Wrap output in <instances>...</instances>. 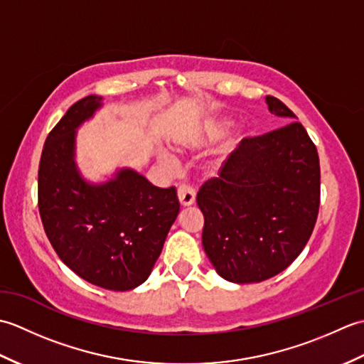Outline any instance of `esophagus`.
I'll use <instances>...</instances> for the list:
<instances>
[{"label": "esophagus", "mask_w": 364, "mask_h": 364, "mask_svg": "<svg viewBox=\"0 0 364 364\" xmlns=\"http://www.w3.org/2000/svg\"><path fill=\"white\" fill-rule=\"evenodd\" d=\"M178 200H180L181 206H191L196 202V191L189 184H181L178 188Z\"/></svg>", "instance_id": "34e87169"}]
</instances>
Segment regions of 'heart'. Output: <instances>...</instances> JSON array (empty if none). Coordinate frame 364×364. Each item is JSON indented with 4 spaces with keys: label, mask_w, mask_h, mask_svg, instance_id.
I'll use <instances>...</instances> for the list:
<instances>
[{
    "label": "heart",
    "mask_w": 364,
    "mask_h": 364,
    "mask_svg": "<svg viewBox=\"0 0 364 364\" xmlns=\"http://www.w3.org/2000/svg\"><path fill=\"white\" fill-rule=\"evenodd\" d=\"M228 125H230V122L227 119H218V120H214L211 125H208V131H210L211 134H215V133H219V131H222L223 128H227ZM159 159L162 162H166V164H172V162H173L172 154H170L164 149L159 150Z\"/></svg>",
    "instance_id": "b5f03b06"
}]
</instances>
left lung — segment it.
<instances>
[{
    "label": "left lung",
    "mask_w": 364,
    "mask_h": 364,
    "mask_svg": "<svg viewBox=\"0 0 364 364\" xmlns=\"http://www.w3.org/2000/svg\"><path fill=\"white\" fill-rule=\"evenodd\" d=\"M288 125L242 139L219 178L197 194L202 244L215 272L231 283H259L288 267L310 239L319 211L318 150L288 106L266 97Z\"/></svg>",
    "instance_id": "8db88e82"
}]
</instances>
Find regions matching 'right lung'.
I'll list each match as a JSON object with an SVG mask.
<instances>
[{"label":"right lung","instance_id":"1","mask_svg":"<svg viewBox=\"0 0 364 364\" xmlns=\"http://www.w3.org/2000/svg\"><path fill=\"white\" fill-rule=\"evenodd\" d=\"M103 97L76 102L51 129L38 164V211L64 264L82 280L129 291L150 277L180 213L175 188L153 186L129 167L102 183L76 164V131L103 106Z\"/></svg>","mask_w":364,"mask_h":364}]
</instances>
